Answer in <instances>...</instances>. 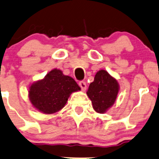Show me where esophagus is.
Here are the masks:
<instances>
[{"instance_id": "34e87169", "label": "esophagus", "mask_w": 159, "mask_h": 159, "mask_svg": "<svg viewBox=\"0 0 159 159\" xmlns=\"http://www.w3.org/2000/svg\"><path fill=\"white\" fill-rule=\"evenodd\" d=\"M79 86L81 87V90H82V91H85V90L87 89V85H86V83H85L84 81H80Z\"/></svg>"}]
</instances>
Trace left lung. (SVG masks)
I'll return each instance as SVG.
<instances>
[{
  "mask_svg": "<svg viewBox=\"0 0 159 159\" xmlns=\"http://www.w3.org/2000/svg\"><path fill=\"white\" fill-rule=\"evenodd\" d=\"M119 92L117 81L105 70L98 71L89 85L87 94L96 112L103 113L115 103Z\"/></svg>",
  "mask_w": 159,
  "mask_h": 159,
  "instance_id": "8db88e82",
  "label": "left lung"
}]
</instances>
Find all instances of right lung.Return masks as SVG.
Here are the masks:
<instances>
[{
    "label": "right lung",
    "mask_w": 159,
    "mask_h": 159,
    "mask_svg": "<svg viewBox=\"0 0 159 159\" xmlns=\"http://www.w3.org/2000/svg\"><path fill=\"white\" fill-rule=\"evenodd\" d=\"M81 88L72 78L53 69L43 79L31 84L29 98L33 106L39 111L52 114L65 107L70 94Z\"/></svg>",
    "instance_id": "right-lung-1"
}]
</instances>
